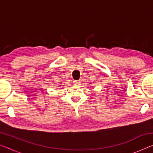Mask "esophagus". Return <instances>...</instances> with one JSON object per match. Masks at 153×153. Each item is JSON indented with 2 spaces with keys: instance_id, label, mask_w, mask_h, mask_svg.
Masks as SVG:
<instances>
[{
  "instance_id": "obj_1",
  "label": "esophagus",
  "mask_w": 153,
  "mask_h": 153,
  "mask_svg": "<svg viewBox=\"0 0 153 153\" xmlns=\"http://www.w3.org/2000/svg\"><path fill=\"white\" fill-rule=\"evenodd\" d=\"M73 83H74V86H78V85H79V84H80L79 81H77V80H74Z\"/></svg>"
}]
</instances>
